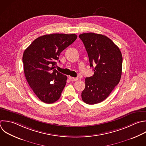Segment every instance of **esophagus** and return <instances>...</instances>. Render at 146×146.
Listing matches in <instances>:
<instances>
[{"label": "esophagus", "instance_id": "obj_1", "mask_svg": "<svg viewBox=\"0 0 146 146\" xmlns=\"http://www.w3.org/2000/svg\"><path fill=\"white\" fill-rule=\"evenodd\" d=\"M68 78L71 81H76L78 79L77 78H73V77H71V76H69Z\"/></svg>", "mask_w": 146, "mask_h": 146}]
</instances>
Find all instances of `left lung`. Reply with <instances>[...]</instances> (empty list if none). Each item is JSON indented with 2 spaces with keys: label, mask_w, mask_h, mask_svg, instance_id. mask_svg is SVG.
<instances>
[{
  "label": "left lung",
  "mask_w": 146,
  "mask_h": 146,
  "mask_svg": "<svg viewBox=\"0 0 146 146\" xmlns=\"http://www.w3.org/2000/svg\"><path fill=\"white\" fill-rule=\"evenodd\" d=\"M89 58L94 74L85 79L82 99L88 104L105 100L119 83L123 58L119 47L108 37L92 33L79 35ZM96 67L94 68L93 64Z\"/></svg>",
  "instance_id": "left-lung-1"
}]
</instances>
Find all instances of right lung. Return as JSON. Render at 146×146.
<instances>
[{
    "label": "right lung",
    "instance_id": "add662e5",
    "mask_svg": "<svg viewBox=\"0 0 146 146\" xmlns=\"http://www.w3.org/2000/svg\"><path fill=\"white\" fill-rule=\"evenodd\" d=\"M76 38L74 34L44 35L25 50L22 60L26 80L43 102L50 104L60 98L67 77L55 69L56 61L61 52Z\"/></svg>",
    "mask_w": 146,
    "mask_h": 146
}]
</instances>
